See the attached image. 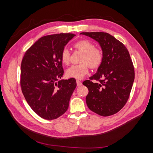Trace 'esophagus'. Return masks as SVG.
<instances>
[{
    "instance_id": "esophagus-1",
    "label": "esophagus",
    "mask_w": 153,
    "mask_h": 153,
    "mask_svg": "<svg viewBox=\"0 0 153 153\" xmlns=\"http://www.w3.org/2000/svg\"><path fill=\"white\" fill-rule=\"evenodd\" d=\"M82 82H81V81H80V80H76V85H77V86H80V85H82Z\"/></svg>"
}]
</instances>
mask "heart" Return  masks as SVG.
I'll return each mask as SVG.
<instances>
[{"instance_id":"obj_1","label":"heart","mask_w":153,"mask_h":153,"mask_svg":"<svg viewBox=\"0 0 153 153\" xmlns=\"http://www.w3.org/2000/svg\"><path fill=\"white\" fill-rule=\"evenodd\" d=\"M74 47L84 53L82 62L79 64H75L69 68L66 71L68 77L81 79L88 73L89 66L92 69L98 68L102 63L103 55L100 49L95 48L94 45L88 40H80L74 45ZM62 63L68 64L70 61V52L67 48H64L61 53Z\"/></svg>"}]
</instances>
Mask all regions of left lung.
<instances>
[{
    "label": "left lung",
    "instance_id": "obj_1",
    "mask_svg": "<svg viewBox=\"0 0 153 153\" xmlns=\"http://www.w3.org/2000/svg\"><path fill=\"white\" fill-rule=\"evenodd\" d=\"M96 41L102 50L103 59L90 80L83 82L89 90L87 105L101 116L118 112L126 103L135 79V71L126 47L106 32H82Z\"/></svg>",
    "mask_w": 153,
    "mask_h": 153
}]
</instances>
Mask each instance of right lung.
Segmentation results:
<instances>
[{
  "label": "right lung",
  "mask_w": 153,
  "mask_h": 153,
  "mask_svg": "<svg viewBox=\"0 0 153 153\" xmlns=\"http://www.w3.org/2000/svg\"><path fill=\"white\" fill-rule=\"evenodd\" d=\"M74 34L41 37L26 51L21 64L20 85L27 103L41 118L53 120L66 112L76 86L64 74L61 53Z\"/></svg>",
  "instance_id": "right-lung-1"
}]
</instances>
